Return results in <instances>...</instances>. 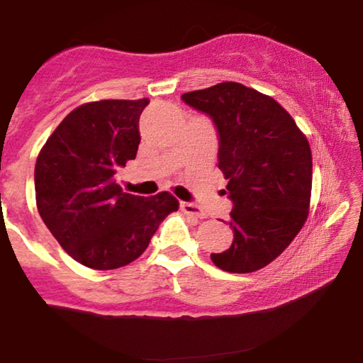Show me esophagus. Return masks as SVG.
<instances>
[{"mask_svg": "<svg viewBox=\"0 0 363 363\" xmlns=\"http://www.w3.org/2000/svg\"><path fill=\"white\" fill-rule=\"evenodd\" d=\"M181 210L189 216H196V218H206V213L203 211V208L199 205H196V203H181Z\"/></svg>", "mask_w": 363, "mask_h": 363, "instance_id": "34e87169", "label": "esophagus"}]
</instances>
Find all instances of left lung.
<instances>
[{
	"label": "left lung",
	"instance_id": "left-lung-1",
	"mask_svg": "<svg viewBox=\"0 0 363 363\" xmlns=\"http://www.w3.org/2000/svg\"><path fill=\"white\" fill-rule=\"evenodd\" d=\"M182 101L213 119L218 169L234 201V242L211 261L228 273L257 272L289 247L309 216V141L273 97L242 83L187 91Z\"/></svg>",
	"mask_w": 363,
	"mask_h": 363
}]
</instances>
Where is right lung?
Returning a JSON list of instances; mask_svg holds the SVG:
<instances>
[{
    "mask_svg": "<svg viewBox=\"0 0 363 363\" xmlns=\"http://www.w3.org/2000/svg\"><path fill=\"white\" fill-rule=\"evenodd\" d=\"M148 99L86 102L52 131L35 162V203L54 239L91 269H116L140 257L158 225L179 210L167 191L124 193L116 174L135 160L138 121Z\"/></svg>",
    "mask_w": 363,
    "mask_h": 363,
    "instance_id": "right-lung-1",
    "label": "right lung"
}]
</instances>
